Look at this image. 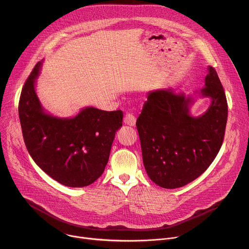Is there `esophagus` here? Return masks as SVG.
Masks as SVG:
<instances>
[{
    "label": "esophagus",
    "instance_id": "esophagus-1",
    "mask_svg": "<svg viewBox=\"0 0 249 249\" xmlns=\"http://www.w3.org/2000/svg\"><path fill=\"white\" fill-rule=\"evenodd\" d=\"M124 123L128 126H135L136 124V117H135L131 113H127V114L124 116Z\"/></svg>",
    "mask_w": 249,
    "mask_h": 249
}]
</instances>
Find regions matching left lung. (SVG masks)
<instances>
[{"instance_id": "left-lung-1", "label": "left lung", "mask_w": 249, "mask_h": 249, "mask_svg": "<svg viewBox=\"0 0 249 249\" xmlns=\"http://www.w3.org/2000/svg\"><path fill=\"white\" fill-rule=\"evenodd\" d=\"M205 87L194 94L172 87L148 92L136 126L145 170L155 184L177 189L193 182L216 157L228 121V102L215 70L208 67ZM197 98L211 104L201 116L190 108Z\"/></svg>"}]
</instances>
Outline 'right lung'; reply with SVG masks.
<instances>
[{
    "mask_svg": "<svg viewBox=\"0 0 249 249\" xmlns=\"http://www.w3.org/2000/svg\"><path fill=\"white\" fill-rule=\"evenodd\" d=\"M43 59L21 90L18 116L22 136L35 163L63 186L83 188L103 174L123 112L87 106L73 117L49 113L36 91Z\"/></svg>",
    "mask_w": 249,
    "mask_h": 249,
    "instance_id": "obj_1",
    "label": "right lung"
}]
</instances>
